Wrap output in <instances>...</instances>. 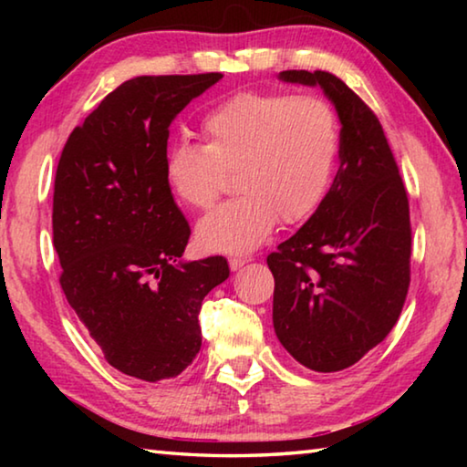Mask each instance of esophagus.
Wrapping results in <instances>:
<instances>
[{"label": "esophagus", "instance_id": "esophagus-1", "mask_svg": "<svg viewBox=\"0 0 467 467\" xmlns=\"http://www.w3.org/2000/svg\"><path fill=\"white\" fill-rule=\"evenodd\" d=\"M244 264H247V259H241V257H233V259H228V265H231V270H233V272H239Z\"/></svg>", "mask_w": 467, "mask_h": 467}]
</instances>
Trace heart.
Listing matches in <instances>:
<instances>
[{
  "label": "heart",
  "mask_w": 467,
  "mask_h": 467,
  "mask_svg": "<svg viewBox=\"0 0 467 467\" xmlns=\"http://www.w3.org/2000/svg\"><path fill=\"white\" fill-rule=\"evenodd\" d=\"M205 144L181 140L164 156V179L181 202L210 210L234 171L239 195L197 226L205 251L247 253L262 244L278 218L309 220L336 175L342 128L321 97L236 92L202 117Z\"/></svg>",
  "instance_id": "b5f03b06"
}]
</instances>
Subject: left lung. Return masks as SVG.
I'll list each match as a JSON object with an SVG mask.
<instances>
[{
    "mask_svg": "<svg viewBox=\"0 0 467 467\" xmlns=\"http://www.w3.org/2000/svg\"><path fill=\"white\" fill-rule=\"evenodd\" d=\"M278 78L319 86L342 123L326 200L267 255L280 344L303 367L336 373L381 344L400 319L412 255L408 193L381 123L357 92L321 69Z\"/></svg>",
    "mask_w": 467,
    "mask_h": 467,
    "instance_id": "left-lung-1",
    "label": "left lung"
}]
</instances>
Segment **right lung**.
Returning a JSON list of instances; mask_svg holds the SVG:
<instances>
[{"label": "right lung", "instance_id": "1", "mask_svg": "<svg viewBox=\"0 0 467 467\" xmlns=\"http://www.w3.org/2000/svg\"><path fill=\"white\" fill-rule=\"evenodd\" d=\"M223 74L138 76L69 133L55 172L53 244L67 303L110 367L161 381L202 348V300L224 257L179 262L192 228L164 179L169 128Z\"/></svg>", "mask_w": 467, "mask_h": 467}]
</instances>
